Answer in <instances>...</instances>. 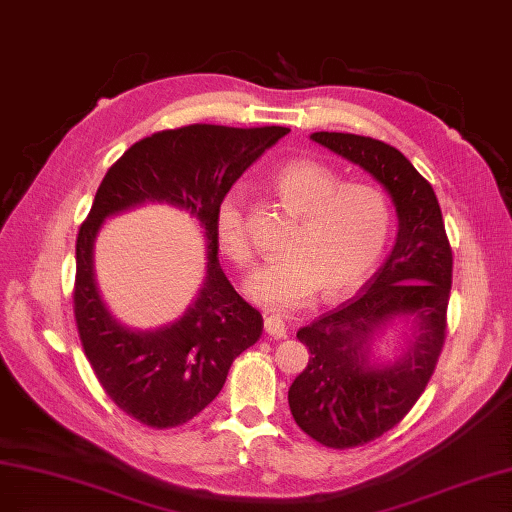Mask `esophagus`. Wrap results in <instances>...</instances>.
<instances>
[{
  "mask_svg": "<svg viewBox=\"0 0 512 512\" xmlns=\"http://www.w3.org/2000/svg\"><path fill=\"white\" fill-rule=\"evenodd\" d=\"M264 330H266L268 337H272V339H283L287 334L285 321L279 315H268L266 321H264Z\"/></svg>",
  "mask_w": 512,
  "mask_h": 512,
  "instance_id": "1",
  "label": "esophagus"
}]
</instances>
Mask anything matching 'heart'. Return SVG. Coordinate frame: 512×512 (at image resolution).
<instances>
[{
	"label": "heart",
	"mask_w": 512,
	"mask_h": 512,
	"mask_svg": "<svg viewBox=\"0 0 512 512\" xmlns=\"http://www.w3.org/2000/svg\"><path fill=\"white\" fill-rule=\"evenodd\" d=\"M274 191L300 221L287 240V255L248 276V298L287 311L319 289L324 298H339L367 279L392 233L394 210L386 191L371 182H343L339 171L313 158L285 163L274 173ZM214 231L233 264H251L246 191L240 184L218 199Z\"/></svg>",
	"instance_id": "1"
}]
</instances>
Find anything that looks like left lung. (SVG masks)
Returning <instances> with one entry per match:
<instances>
[{
	"label": "left lung",
	"mask_w": 512,
	"mask_h": 512,
	"mask_svg": "<svg viewBox=\"0 0 512 512\" xmlns=\"http://www.w3.org/2000/svg\"><path fill=\"white\" fill-rule=\"evenodd\" d=\"M311 139L382 182L399 216L384 266L354 298L298 330L311 358L289 388L291 416L321 446L345 450L397 427L425 392L446 343L452 248L431 184L397 148L352 133ZM394 314H414L419 337L397 365L371 368L366 345Z\"/></svg>",
	"instance_id": "left-lung-1"
}]
</instances>
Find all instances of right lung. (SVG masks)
I'll return each mask as SVG.
<instances>
[{
    "instance_id": "add662e5",
    "label": "right lung",
    "mask_w": 512,
    "mask_h": 512,
    "mask_svg": "<svg viewBox=\"0 0 512 512\" xmlns=\"http://www.w3.org/2000/svg\"><path fill=\"white\" fill-rule=\"evenodd\" d=\"M287 133L285 126L216 124L160 130L130 145L98 186L77 233L72 309L98 384L145 427L173 429L206 410L223 390L233 360L261 337L264 319L218 264L214 210L227 188ZM143 200L184 207L209 238V276L200 298L180 322L154 333L120 327L99 302L91 274V244L101 221Z\"/></svg>"
}]
</instances>
